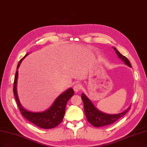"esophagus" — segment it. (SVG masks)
I'll return each instance as SVG.
<instances>
[{
  "label": "esophagus",
  "mask_w": 147,
  "mask_h": 147,
  "mask_svg": "<svg viewBox=\"0 0 147 147\" xmlns=\"http://www.w3.org/2000/svg\"><path fill=\"white\" fill-rule=\"evenodd\" d=\"M82 89V84H80L79 83H76L74 86V90L76 92H78V91H80Z\"/></svg>",
  "instance_id": "1"
}]
</instances>
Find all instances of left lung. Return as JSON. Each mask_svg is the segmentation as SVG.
I'll list each match as a JSON object with an SVG mask.
<instances>
[{
  "label": "left lung",
  "instance_id": "left-lung-1",
  "mask_svg": "<svg viewBox=\"0 0 147 147\" xmlns=\"http://www.w3.org/2000/svg\"><path fill=\"white\" fill-rule=\"evenodd\" d=\"M115 52L120 59L129 67H131V65L129 60L126 57L121 54L115 47H113ZM82 99L84 103V109L86 117L88 122L95 127H100L106 125L112 124L116 121L122 118L130 109L129 107L123 112L117 114H108L104 113L96 108L92 102L84 94H82Z\"/></svg>",
  "mask_w": 147,
  "mask_h": 147
}]
</instances>
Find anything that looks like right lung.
<instances>
[{
  "mask_svg": "<svg viewBox=\"0 0 147 147\" xmlns=\"http://www.w3.org/2000/svg\"><path fill=\"white\" fill-rule=\"evenodd\" d=\"M28 53L25 55L19 62L14 81L13 92L15 99L24 117L39 128L44 129L53 128L62 122L65 114V106L68 100L74 95V91L72 88H69L62 93L55 100L54 103L49 109L44 112L33 113L24 109L20 103L17 93V80L18 78V69L22 61L27 57Z\"/></svg>",
  "mask_w": 147,
  "mask_h": 147,
  "instance_id": "obj_1",
  "label": "right lung"
}]
</instances>
